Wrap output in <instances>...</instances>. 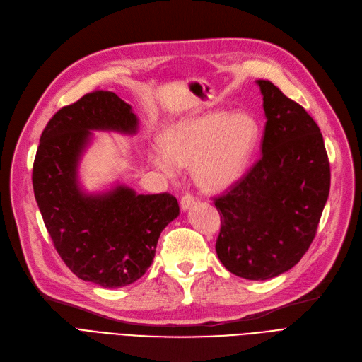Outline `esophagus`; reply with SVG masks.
Listing matches in <instances>:
<instances>
[{
  "label": "esophagus",
  "mask_w": 362,
  "mask_h": 362,
  "mask_svg": "<svg viewBox=\"0 0 362 362\" xmlns=\"http://www.w3.org/2000/svg\"><path fill=\"white\" fill-rule=\"evenodd\" d=\"M196 205V199L192 196V194H184L182 197H181V202H180V206H181V209L182 211H187V209H190L192 206H194Z\"/></svg>",
  "instance_id": "1"
}]
</instances>
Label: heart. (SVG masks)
Masks as SVG:
<instances>
[{
	"instance_id": "1",
	"label": "heart",
	"mask_w": 362,
	"mask_h": 362,
	"mask_svg": "<svg viewBox=\"0 0 362 362\" xmlns=\"http://www.w3.org/2000/svg\"><path fill=\"white\" fill-rule=\"evenodd\" d=\"M259 142V124L250 112L209 110L182 118L160 133L161 153L154 165L168 175L177 168H193L199 189L226 192L250 168Z\"/></svg>"
}]
</instances>
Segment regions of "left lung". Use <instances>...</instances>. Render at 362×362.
I'll use <instances>...</instances> for the list:
<instances>
[{
  "label": "left lung",
  "mask_w": 362,
  "mask_h": 362,
  "mask_svg": "<svg viewBox=\"0 0 362 362\" xmlns=\"http://www.w3.org/2000/svg\"><path fill=\"white\" fill-rule=\"evenodd\" d=\"M267 117L262 156L214 199L221 229L216 252L232 274L268 280L295 267L313 243L331 184L315 119L269 81H256Z\"/></svg>",
  "instance_id": "1"
}]
</instances>
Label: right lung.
I'll list each match as a JSON object with an SVG mask.
<instances>
[{
    "mask_svg": "<svg viewBox=\"0 0 362 362\" xmlns=\"http://www.w3.org/2000/svg\"><path fill=\"white\" fill-rule=\"evenodd\" d=\"M134 134L138 117L112 91L97 90L64 106L47 122L33 166V187L58 255L81 280L122 288L153 264L158 236L180 214L169 193L136 194L118 184L85 193L78 169L93 132Z\"/></svg>",
    "mask_w": 362,
    "mask_h": 362,
    "instance_id": "right-lung-1",
    "label": "right lung"
}]
</instances>
